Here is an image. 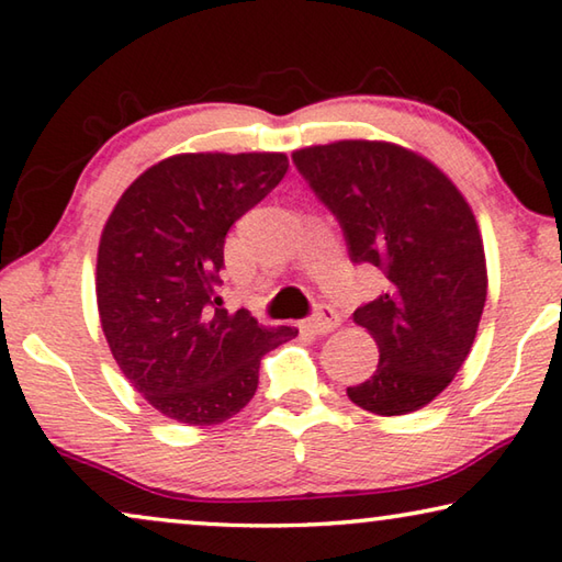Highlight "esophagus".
<instances>
[{
	"instance_id": "esophagus-1",
	"label": "esophagus",
	"mask_w": 562,
	"mask_h": 562,
	"mask_svg": "<svg viewBox=\"0 0 562 562\" xmlns=\"http://www.w3.org/2000/svg\"><path fill=\"white\" fill-rule=\"evenodd\" d=\"M337 325H340V317H337L335 310L327 305H319L317 313L313 317H307L300 327H302V333H310V335H327V333H333Z\"/></svg>"
}]
</instances>
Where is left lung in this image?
<instances>
[{
    "mask_svg": "<svg viewBox=\"0 0 562 562\" xmlns=\"http://www.w3.org/2000/svg\"><path fill=\"white\" fill-rule=\"evenodd\" d=\"M292 162L340 222L350 260L387 278L352 315L375 337L380 362L347 397L375 415L415 413L475 342L487 267L473 210L440 167L393 142L340 139L295 149Z\"/></svg>",
    "mask_w": 562,
    "mask_h": 562,
    "instance_id": "obj_1",
    "label": "left lung"
}]
</instances>
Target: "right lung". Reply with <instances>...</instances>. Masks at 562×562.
Here are the masks:
<instances>
[{"instance_id": "add662e5", "label": "right lung", "mask_w": 562, "mask_h": 562, "mask_svg": "<svg viewBox=\"0 0 562 562\" xmlns=\"http://www.w3.org/2000/svg\"><path fill=\"white\" fill-rule=\"evenodd\" d=\"M282 153H187L145 169L102 229L97 307L122 375L159 413L220 425L257 390L265 352L295 327L229 315L215 288L225 235L288 172Z\"/></svg>"}]
</instances>
